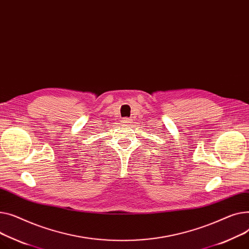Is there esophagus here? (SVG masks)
<instances>
[{"label":"esophagus","mask_w":249,"mask_h":249,"mask_svg":"<svg viewBox=\"0 0 249 249\" xmlns=\"http://www.w3.org/2000/svg\"><path fill=\"white\" fill-rule=\"evenodd\" d=\"M122 122H123V124H129V123H130V122H129V119H128V118H124Z\"/></svg>","instance_id":"esophagus-1"}]
</instances>
